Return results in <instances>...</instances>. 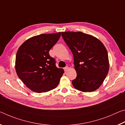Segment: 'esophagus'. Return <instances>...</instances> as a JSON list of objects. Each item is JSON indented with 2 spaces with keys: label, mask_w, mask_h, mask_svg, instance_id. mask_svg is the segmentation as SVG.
<instances>
[{
  "label": "esophagus",
  "mask_w": 125,
  "mask_h": 125,
  "mask_svg": "<svg viewBox=\"0 0 125 125\" xmlns=\"http://www.w3.org/2000/svg\"><path fill=\"white\" fill-rule=\"evenodd\" d=\"M68 69H69V67H67V66L65 67H64V70L65 71H67V70H68Z\"/></svg>",
  "instance_id": "esophagus-1"
}]
</instances>
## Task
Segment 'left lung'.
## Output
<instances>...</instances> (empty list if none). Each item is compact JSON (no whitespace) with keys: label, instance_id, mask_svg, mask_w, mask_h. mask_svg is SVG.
<instances>
[{"label":"left lung","instance_id":"8db88e82","mask_svg":"<svg viewBox=\"0 0 125 125\" xmlns=\"http://www.w3.org/2000/svg\"><path fill=\"white\" fill-rule=\"evenodd\" d=\"M61 36L73 56L76 78L72 83L83 92H92L103 83L109 70L106 49L96 38L80 31L62 32Z\"/></svg>","mask_w":125,"mask_h":125}]
</instances>
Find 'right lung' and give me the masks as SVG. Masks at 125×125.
I'll list each match as a JSON object with an SVG mask.
<instances>
[{
    "instance_id": "add662e5",
    "label": "right lung",
    "mask_w": 125,
    "mask_h": 125,
    "mask_svg": "<svg viewBox=\"0 0 125 125\" xmlns=\"http://www.w3.org/2000/svg\"><path fill=\"white\" fill-rule=\"evenodd\" d=\"M61 32L40 34L26 40L16 55L15 70L26 87L38 93L56 88L64 71L56 66L49 51L56 43Z\"/></svg>"
}]
</instances>
